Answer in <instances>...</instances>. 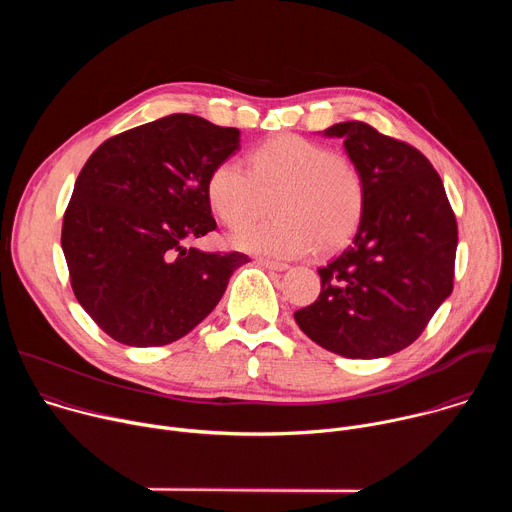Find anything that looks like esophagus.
Returning <instances> with one entry per match:
<instances>
[{
	"label": "esophagus",
	"instance_id": "esophagus-1",
	"mask_svg": "<svg viewBox=\"0 0 512 512\" xmlns=\"http://www.w3.org/2000/svg\"><path fill=\"white\" fill-rule=\"evenodd\" d=\"M257 263H259L261 267H265V269H271V271H285V269L289 267L287 263L273 261V259H263V257H259V259H257Z\"/></svg>",
	"mask_w": 512,
	"mask_h": 512
}]
</instances>
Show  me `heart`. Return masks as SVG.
Wrapping results in <instances>:
<instances>
[{
    "instance_id": "b5f03b06",
    "label": "heart",
    "mask_w": 512,
    "mask_h": 512,
    "mask_svg": "<svg viewBox=\"0 0 512 512\" xmlns=\"http://www.w3.org/2000/svg\"><path fill=\"white\" fill-rule=\"evenodd\" d=\"M251 172L235 158L218 162L206 178V198L229 227L243 225L259 206L261 194L278 190L271 200L273 221L241 227L231 245L265 257H302L316 247L340 249L358 229L364 210V182L342 154L300 135H275L251 152Z\"/></svg>"
}]
</instances>
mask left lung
Instances as JSON below:
<instances>
[{
	"mask_svg": "<svg viewBox=\"0 0 512 512\" xmlns=\"http://www.w3.org/2000/svg\"><path fill=\"white\" fill-rule=\"evenodd\" d=\"M364 182L352 245L320 267L322 291L294 314L302 332L346 358L407 348L454 287L458 225L440 174L413 145L362 121L328 127Z\"/></svg>",
	"mask_w": 512,
	"mask_h": 512,
	"instance_id": "obj_1",
	"label": "left lung"
}]
</instances>
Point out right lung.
Wrapping results in <instances>:
<instances>
[{"mask_svg": "<svg viewBox=\"0 0 512 512\" xmlns=\"http://www.w3.org/2000/svg\"><path fill=\"white\" fill-rule=\"evenodd\" d=\"M241 131L176 113L119 133L83 166L62 221L72 291L113 340L164 346L221 302L243 253L184 247L216 229L210 170Z\"/></svg>", "mask_w": 512, "mask_h": 512, "instance_id": "add662e5", "label": "right lung"}]
</instances>
